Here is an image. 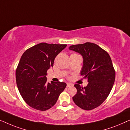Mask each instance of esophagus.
<instances>
[{"mask_svg": "<svg viewBox=\"0 0 130 130\" xmlns=\"http://www.w3.org/2000/svg\"><path fill=\"white\" fill-rule=\"evenodd\" d=\"M71 86H72V84H71L70 83H67V87H70Z\"/></svg>", "mask_w": 130, "mask_h": 130, "instance_id": "esophagus-1", "label": "esophagus"}]
</instances>
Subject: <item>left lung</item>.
Instances as JSON below:
<instances>
[{"mask_svg":"<svg viewBox=\"0 0 130 130\" xmlns=\"http://www.w3.org/2000/svg\"><path fill=\"white\" fill-rule=\"evenodd\" d=\"M69 49L83 56L81 75L88 82L84 88L79 84L74 85L77 93L72 97L73 101L81 108L91 110L105 101L112 88L116 72L112 61L109 54L95 43L71 45Z\"/></svg>","mask_w":130,"mask_h":130,"instance_id":"obj_1","label":"left lung"}]
</instances>
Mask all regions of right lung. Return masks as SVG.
<instances>
[{
	"mask_svg": "<svg viewBox=\"0 0 130 130\" xmlns=\"http://www.w3.org/2000/svg\"><path fill=\"white\" fill-rule=\"evenodd\" d=\"M67 45L40 43L29 48L21 56L16 71L18 88L28 105L46 111L56 104L67 84L47 83V71L53 67L55 58Z\"/></svg>",
	"mask_w": 130,
	"mask_h": 130,
	"instance_id": "right-lung-1",
	"label": "right lung"
}]
</instances>
